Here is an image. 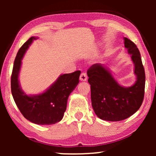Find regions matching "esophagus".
Instances as JSON below:
<instances>
[{
  "mask_svg": "<svg viewBox=\"0 0 156 156\" xmlns=\"http://www.w3.org/2000/svg\"><path fill=\"white\" fill-rule=\"evenodd\" d=\"M80 80L82 82H84L87 81V74L85 73H82L80 76Z\"/></svg>",
  "mask_w": 156,
  "mask_h": 156,
  "instance_id": "34e87169",
  "label": "esophagus"
}]
</instances>
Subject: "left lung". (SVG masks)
I'll list each match as a JSON object with an SVG mask.
<instances>
[{
  "mask_svg": "<svg viewBox=\"0 0 156 156\" xmlns=\"http://www.w3.org/2000/svg\"><path fill=\"white\" fill-rule=\"evenodd\" d=\"M124 41L135 66L136 81L133 85L128 87L120 85L101 64H94L87 70L92 107L98 117L104 120H125L135 113L143 102L145 73L140 53L133 42L127 38H124Z\"/></svg>",
  "mask_w": 156,
  "mask_h": 156,
  "instance_id": "obj_1",
  "label": "left lung"
}]
</instances>
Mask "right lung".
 I'll use <instances>...</instances> for the list:
<instances>
[{
	"label": "right lung",
	"mask_w": 156,
	"mask_h": 156,
	"mask_svg": "<svg viewBox=\"0 0 156 156\" xmlns=\"http://www.w3.org/2000/svg\"><path fill=\"white\" fill-rule=\"evenodd\" d=\"M36 37H31L18 50L11 77V90L16 105L26 119L36 125H53L62 119L69 96L79 83L80 71L60 75L56 81L41 94L28 96L22 91L18 76L21 60Z\"/></svg>",
	"instance_id": "obj_1"
}]
</instances>
